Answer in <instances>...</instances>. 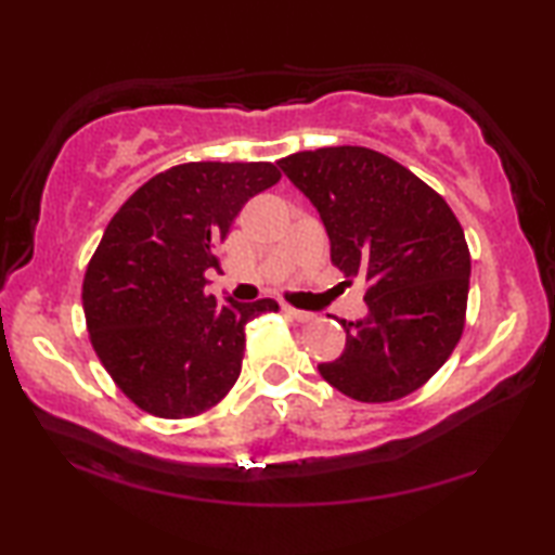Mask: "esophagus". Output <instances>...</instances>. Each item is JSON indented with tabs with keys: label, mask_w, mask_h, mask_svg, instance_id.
Returning a JSON list of instances; mask_svg holds the SVG:
<instances>
[{
	"label": "esophagus",
	"mask_w": 555,
	"mask_h": 555,
	"mask_svg": "<svg viewBox=\"0 0 555 555\" xmlns=\"http://www.w3.org/2000/svg\"><path fill=\"white\" fill-rule=\"evenodd\" d=\"M284 311L294 318V321H298V323H311V321H315V313H311V311H300V308H294V306H284Z\"/></svg>",
	"instance_id": "obj_1"
}]
</instances>
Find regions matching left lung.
I'll use <instances>...</instances> for the list:
<instances>
[{
  "label": "left lung",
  "instance_id": "obj_1",
  "mask_svg": "<svg viewBox=\"0 0 555 555\" xmlns=\"http://www.w3.org/2000/svg\"><path fill=\"white\" fill-rule=\"evenodd\" d=\"M321 212L331 259L367 284L362 321L321 377L345 397L384 403L424 387L463 335L469 249L450 205L406 166L364 146H325L279 162Z\"/></svg>",
  "mask_w": 555,
  "mask_h": 555
}]
</instances>
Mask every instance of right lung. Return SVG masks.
I'll return each mask as SVG.
<instances>
[{
	"label": "right lung",
	"instance_id": "obj_1",
	"mask_svg": "<svg viewBox=\"0 0 555 555\" xmlns=\"http://www.w3.org/2000/svg\"><path fill=\"white\" fill-rule=\"evenodd\" d=\"M269 162H193L154 176L109 220L82 281L90 343L139 409L191 418L242 372L244 325L274 298L218 306L205 271L244 203L279 183Z\"/></svg>",
	"mask_w": 555,
	"mask_h": 555
}]
</instances>
